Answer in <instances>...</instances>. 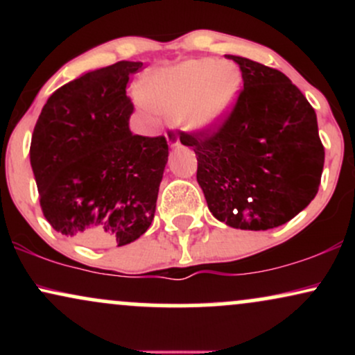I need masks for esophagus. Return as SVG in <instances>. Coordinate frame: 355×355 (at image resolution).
I'll use <instances>...</instances> for the list:
<instances>
[{
	"label": "esophagus",
	"instance_id": "esophagus-1",
	"mask_svg": "<svg viewBox=\"0 0 355 355\" xmlns=\"http://www.w3.org/2000/svg\"><path fill=\"white\" fill-rule=\"evenodd\" d=\"M166 137V141H168V145L172 146H180V137H178V133L175 132V130H168V132L165 133Z\"/></svg>",
	"mask_w": 355,
	"mask_h": 355
}]
</instances>
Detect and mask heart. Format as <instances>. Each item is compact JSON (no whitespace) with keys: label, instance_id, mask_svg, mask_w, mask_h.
<instances>
[{"label":"heart","instance_id":"heart-1","mask_svg":"<svg viewBox=\"0 0 355 355\" xmlns=\"http://www.w3.org/2000/svg\"><path fill=\"white\" fill-rule=\"evenodd\" d=\"M242 87L237 64L189 60L152 71L141 81V98L160 113H178L189 130L215 128L234 108Z\"/></svg>","mask_w":355,"mask_h":355}]
</instances>
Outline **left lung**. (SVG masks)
<instances>
[{"instance_id":"left-lung-1","label":"left lung","mask_w":355,"mask_h":355,"mask_svg":"<svg viewBox=\"0 0 355 355\" xmlns=\"http://www.w3.org/2000/svg\"><path fill=\"white\" fill-rule=\"evenodd\" d=\"M243 88L218 126L180 132L197 155V182L215 218L234 229L284 225L313 200L324 168L315 110L282 71L225 55Z\"/></svg>"}]
</instances>
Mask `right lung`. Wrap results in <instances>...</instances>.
<instances>
[{
	"label": "right lung",
	"instance_id": "obj_1",
	"mask_svg": "<svg viewBox=\"0 0 355 355\" xmlns=\"http://www.w3.org/2000/svg\"><path fill=\"white\" fill-rule=\"evenodd\" d=\"M140 61H118L63 85L48 98L30 160L44 218L87 245L121 247L152 225L168 160L162 137L133 135L126 85Z\"/></svg>",
	"mask_w": 355,
	"mask_h": 355
}]
</instances>
